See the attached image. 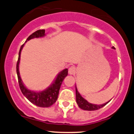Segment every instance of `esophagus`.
<instances>
[{"label":"esophagus","mask_w":134,"mask_h":134,"mask_svg":"<svg viewBox=\"0 0 134 134\" xmlns=\"http://www.w3.org/2000/svg\"><path fill=\"white\" fill-rule=\"evenodd\" d=\"M76 69L74 66H71L69 69V74L70 75H74L76 74Z\"/></svg>","instance_id":"34e87169"}]
</instances>
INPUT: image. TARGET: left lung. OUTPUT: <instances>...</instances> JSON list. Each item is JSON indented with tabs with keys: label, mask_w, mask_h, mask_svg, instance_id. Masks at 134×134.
<instances>
[{
	"label": "left lung",
	"mask_w": 134,
	"mask_h": 134,
	"mask_svg": "<svg viewBox=\"0 0 134 134\" xmlns=\"http://www.w3.org/2000/svg\"><path fill=\"white\" fill-rule=\"evenodd\" d=\"M112 48L115 49L114 47H112ZM76 102L77 104H78L79 108H81V109L84 110H87V111H94V110H99V109L101 108L107 104L108 103L110 102V101L108 102H107L106 103L100 104V105H98V104H91L90 103L87 102L84 98H83L82 96H81L79 92H78L77 90V87H76Z\"/></svg>",
	"instance_id": "obj_1"
}]
</instances>
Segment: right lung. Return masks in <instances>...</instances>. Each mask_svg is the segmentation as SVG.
<instances>
[{"instance_id": "1", "label": "right lung", "mask_w": 134, "mask_h": 134, "mask_svg": "<svg viewBox=\"0 0 134 134\" xmlns=\"http://www.w3.org/2000/svg\"><path fill=\"white\" fill-rule=\"evenodd\" d=\"M44 33H45V30H40L36 31L32 33L27 38L26 41H28L30 40L33 39V38H35L43 37V36H44L45 35ZM24 45V44H23V45H21V48H20L19 52V57H18V60L17 62L16 65V72L17 74H18V83H19L20 90H21L23 95L31 103L35 104V105L38 106L39 107L43 108L51 107L52 104H53L56 102L57 99L61 84H62L64 78L68 74V69H65L64 70H63L62 72H60L53 84L50 86L48 87L47 90L40 92H34L27 90L26 87L24 86V84H23L22 80H21V77H20L19 71V64L20 61V57H21V52Z\"/></svg>"}]
</instances>
